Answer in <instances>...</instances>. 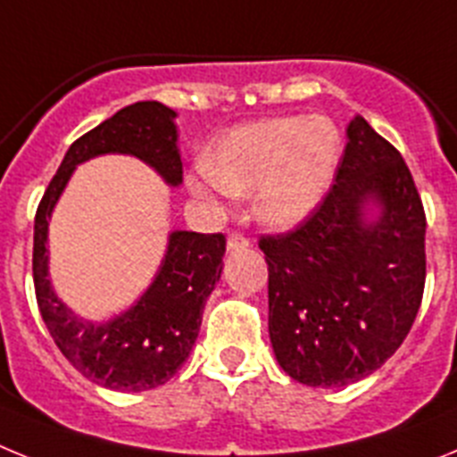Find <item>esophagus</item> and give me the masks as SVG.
I'll return each mask as SVG.
<instances>
[{"label": "esophagus", "instance_id": "34e87169", "mask_svg": "<svg viewBox=\"0 0 457 457\" xmlns=\"http://www.w3.org/2000/svg\"><path fill=\"white\" fill-rule=\"evenodd\" d=\"M226 247H228V252H240V249H247L249 247V237L245 236V233H240V231L228 233Z\"/></svg>", "mask_w": 457, "mask_h": 457}]
</instances>
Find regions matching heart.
<instances>
[{
    "label": "heart",
    "mask_w": 457,
    "mask_h": 457,
    "mask_svg": "<svg viewBox=\"0 0 457 457\" xmlns=\"http://www.w3.org/2000/svg\"><path fill=\"white\" fill-rule=\"evenodd\" d=\"M338 162L337 128L327 119L286 116L242 125L187 180L201 199L215 192L256 194L258 220L277 228L300 224L320 204Z\"/></svg>",
    "instance_id": "obj_1"
}]
</instances>
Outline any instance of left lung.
I'll return each mask as SVG.
<instances>
[{
    "label": "left lung",
    "instance_id": "obj_1",
    "mask_svg": "<svg viewBox=\"0 0 457 457\" xmlns=\"http://www.w3.org/2000/svg\"><path fill=\"white\" fill-rule=\"evenodd\" d=\"M375 200L383 212L366 222ZM270 341L309 386H345L401 348L426 286V212L405 160L361 116L334 185L300 224L261 236Z\"/></svg>",
    "mask_w": 457,
    "mask_h": 457
}]
</instances>
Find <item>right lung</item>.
<instances>
[{
    "mask_svg": "<svg viewBox=\"0 0 457 457\" xmlns=\"http://www.w3.org/2000/svg\"><path fill=\"white\" fill-rule=\"evenodd\" d=\"M176 112L146 100L72 141L47 185L34 220V288L40 316L56 348L84 378L114 391H146L164 385L189 357L201 313L221 274L224 233L176 231L151 288L114 320L93 325L72 316L47 278V220L79 162L103 153H128L151 164L169 185L183 183Z\"/></svg>",
    "mask_w": 457,
    "mask_h": 457,
    "instance_id": "add662e5",
    "label": "right lung"
}]
</instances>
